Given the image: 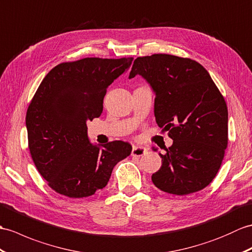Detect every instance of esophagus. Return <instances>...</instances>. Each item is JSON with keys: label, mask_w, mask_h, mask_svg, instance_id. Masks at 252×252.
<instances>
[{"label": "esophagus", "mask_w": 252, "mask_h": 252, "mask_svg": "<svg viewBox=\"0 0 252 252\" xmlns=\"http://www.w3.org/2000/svg\"><path fill=\"white\" fill-rule=\"evenodd\" d=\"M146 153H147V150H146V148L139 147V146H133L131 155H132L133 157H142V156H144Z\"/></svg>", "instance_id": "obj_1"}]
</instances>
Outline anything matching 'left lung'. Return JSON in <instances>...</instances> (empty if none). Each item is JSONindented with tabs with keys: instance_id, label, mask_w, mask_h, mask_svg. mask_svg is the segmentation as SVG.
Returning <instances> with one entry per match:
<instances>
[{
	"instance_id": "obj_1",
	"label": "left lung",
	"mask_w": 252,
	"mask_h": 252,
	"mask_svg": "<svg viewBox=\"0 0 252 252\" xmlns=\"http://www.w3.org/2000/svg\"><path fill=\"white\" fill-rule=\"evenodd\" d=\"M137 74L153 87L156 121L173 139L165 154H159L162 166L153 183L175 195L204 189L217 175L227 147L223 95L206 69L189 58L138 57L128 77Z\"/></svg>"
}]
</instances>
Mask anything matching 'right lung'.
<instances>
[{"label":"right lung","mask_w":252,"mask_h":252,"mask_svg":"<svg viewBox=\"0 0 252 252\" xmlns=\"http://www.w3.org/2000/svg\"><path fill=\"white\" fill-rule=\"evenodd\" d=\"M133 58H84L58 64L45 76L26 116L28 143L38 173L52 190L72 198L90 196L107 185L113 168L131 155L122 140L92 145L87 121L98 118L107 87Z\"/></svg>","instance_id":"right-lung-1"}]
</instances>
